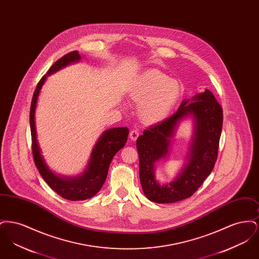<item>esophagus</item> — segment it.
Returning a JSON list of instances; mask_svg holds the SVG:
<instances>
[{"label":"esophagus","instance_id":"1","mask_svg":"<svg viewBox=\"0 0 259 259\" xmlns=\"http://www.w3.org/2000/svg\"><path fill=\"white\" fill-rule=\"evenodd\" d=\"M138 137H139V131L137 129L131 130V132H130V139L132 141H136L138 139Z\"/></svg>","mask_w":259,"mask_h":259}]
</instances>
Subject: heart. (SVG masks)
I'll return each mask as SVG.
<instances>
[{
  "label": "heart",
  "instance_id": "heart-1",
  "mask_svg": "<svg viewBox=\"0 0 259 259\" xmlns=\"http://www.w3.org/2000/svg\"><path fill=\"white\" fill-rule=\"evenodd\" d=\"M183 93L181 83L156 70L139 75L129 89V96L139 104L140 118L148 124L166 119L177 106Z\"/></svg>",
  "mask_w": 259,
  "mask_h": 259
}]
</instances>
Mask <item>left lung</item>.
I'll list each match as a JSON object with an SVG mask.
<instances>
[{"mask_svg": "<svg viewBox=\"0 0 259 259\" xmlns=\"http://www.w3.org/2000/svg\"><path fill=\"white\" fill-rule=\"evenodd\" d=\"M188 116L195 119V134L185 166L170 184L160 185L155 180L154 165L165 157L177 125ZM222 121V107L206 89L191 99L184 100L170 117L144 131L137 139L136 146L140 160V182L148 200L160 204L174 203L197 191L214 167Z\"/></svg>", "mask_w": 259, "mask_h": 259, "instance_id": "1", "label": "left lung"}]
</instances>
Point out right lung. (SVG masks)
<instances>
[{"label":"right lung","mask_w":259,"mask_h":259,"mask_svg":"<svg viewBox=\"0 0 259 259\" xmlns=\"http://www.w3.org/2000/svg\"><path fill=\"white\" fill-rule=\"evenodd\" d=\"M81 59L78 52L72 51L64 55L59 60L55 62L47 74H45L37 83L34 92L31 110H30V128L32 136V149L34 161L37 170L46 181V183L61 197L71 201L87 200L96 195L104 185L109 167L113 156L116 152L123 148L127 142L129 130L127 127H117L106 130L99 138L96 145L92 149L90 160L87 169L79 176L74 178L60 177L52 172L48 167L47 163L41 155L40 148L37 140V131L35 124V111L37 107V97L40 89L44 85L47 76L53 74L62 68Z\"/></svg>","instance_id":"right-lung-1"}]
</instances>
